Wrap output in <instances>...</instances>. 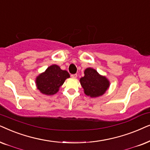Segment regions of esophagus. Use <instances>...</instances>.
Returning <instances> with one entry per match:
<instances>
[{"label": "esophagus", "mask_w": 150, "mask_h": 150, "mask_svg": "<svg viewBox=\"0 0 150 150\" xmlns=\"http://www.w3.org/2000/svg\"><path fill=\"white\" fill-rule=\"evenodd\" d=\"M71 76V77H73V78H77V74H72Z\"/></svg>", "instance_id": "1"}]
</instances>
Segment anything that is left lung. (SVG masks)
<instances>
[{
	"label": "left lung",
	"instance_id": "obj_1",
	"mask_svg": "<svg viewBox=\"0 0 150 150\" xmlns=\"http://www.w3.org/2000/svg\"><path fill=\"white\" fill-rule=\"evenodd\" d=\"M84 74V77L80 79V83L86 95L91 97H97L103 95L108 88L109 81L91 68L86 69Z\"/></svg>",
	"mask_w": 150,
	"mask_h": 150
}]
</instances>
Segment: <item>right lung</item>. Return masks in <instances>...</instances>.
<instances>
[{
	"instance_id": "obj_1",
	"label": "right lung",
	"mask_w": 150,
	"mask_h": 150,
	"mask_svg": "<svg viewBox=\"0 0 150 150\" xmlns=\"http://www.w3.org/2000/svg\"><path fill=\"white\" fill-rule=\"evenodd\" d=\"M69 77L67 71H63L57 65H52L36 78L38 89L45 95H54Z\"/></svg>"
}]
</instances>
